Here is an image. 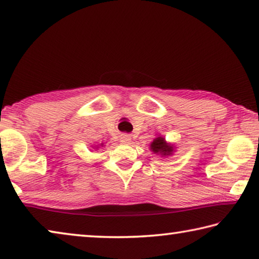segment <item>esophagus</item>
Instances as JSON below:
<instances>
[{
	"label": "esophagus",
	"instance_id": "34e87169",
	"mask_svg": "<svg viewBox=\"0 0 259 259\" xmlns=\"http://www.w3.org/2000/svg\"><path fill=\"white\" fill-rule=\"evenodd\" d=\"M120 142L122 144H129L131 142V137L129 135H121L120 137Z\"/></svg>",
	"mask_w": 259,
	"mask_h": 259
}]
</instances>
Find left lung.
Returning <instances> with one entry per match:
<instances>
[{
  "label": "left lung",
  "mask_w": 259,
  "mask_h": 259,
  "mask_svg": "<svg viewBox=\"0 0 259 259\" xmlns=\"http://www.w3.org/2000/svg\"><path fill=\"white\" fill-rule=\"evenodd\" d=\"M151 150L153 151V153L160 154L161 156H169L172 155L174 146L166 143L163 137H156L151 143Z\"/></svg>",
  "instance_id": "obj_1"
}]
</instances>
